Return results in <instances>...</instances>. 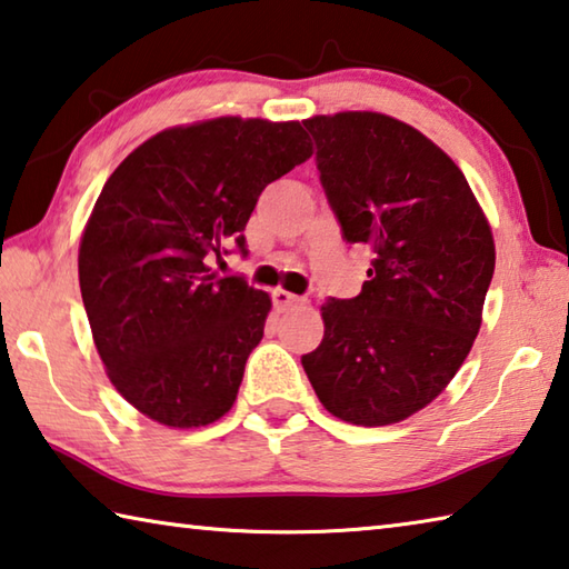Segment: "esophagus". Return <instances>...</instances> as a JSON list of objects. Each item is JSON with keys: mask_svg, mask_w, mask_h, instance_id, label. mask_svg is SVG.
I'll return each instance as SVG.
<instances>
[{"mask_svg": "<svg viewBox=\"0 0 569 569\" xmlns=\"http://www.w3.org/2000/svg\"><path fill=\"white\" fill-rule=\"evenodd\" d=\"M271 298H273V306L278 308V311H286V308L303 303L301 296H296L291 291H283V288H276V291L271 293Z\"/></svg>", "mask_w": 569, "mask_h": 569, "instance_id": "esophagus-1", "label": "esophagus"}]
</instances>
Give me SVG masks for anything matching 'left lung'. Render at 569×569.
<instances>
[{
	"label": "left lung",
	"mask_w": 569,
	"mask_h": 569,
	"mask_svg": "<svg viewBox=\"0 0 569 569\" xmlns=\"http://www.w3.org/2000/svg\"><path fill=\"white\" fill-rule=\"evenodd\" d=\"M346 243L369 246L361 293L323 303V341L301 356L333 417L387 427L435 401L481 326L492 230L455 160L379 112L303 120Z\"/></svg>",
	"instance_id": "1"
}]
</instances>
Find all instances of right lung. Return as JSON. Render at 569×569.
I'll return each mask as SVG.
<instances>
[{"label": "right lung", "mask_w": 569, "mask_h": 569, "mask_svg": "<svg viewBox=\"0 0 569 569\" xmlns=\"http://www.w3.org/2000/svg\"><path fill=\"white\" fill-rule=\"evenodd\" d=\"M311 158L298 122L218 118L142 142L104 182L80 243V291L112 387L166 427L233 407L271 298L210 273L268 182Z\"/></svg>", "instance_id": "obj_1"}]
</instances>
